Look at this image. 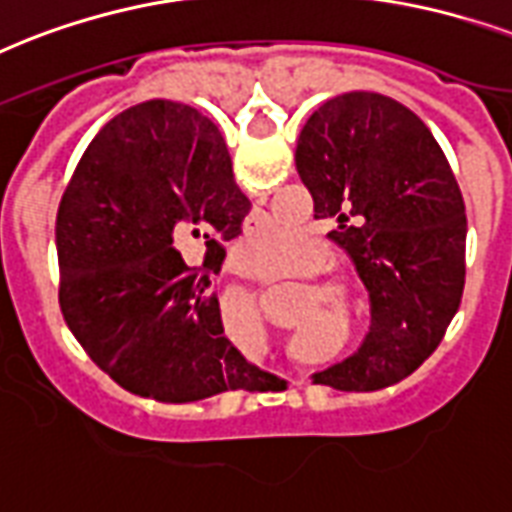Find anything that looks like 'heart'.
I'll return each mask as SVG.
<instances>
[{
    "label": "heart",
    "instance_id": "1",
    "mask_svg": "<svg viewBox=\"0 0 512 512\" xmlns=\"http://www.w3.org/2000/svg\"><path fill=\"white\" fill-rule=\"evenodd\" d=\"M292 239H295V236H292L290 230L273 228L265 230L263 236L257 239V244L263 247V255H271V252H284V249H290ZM327 263H330V252H327L319 241H306V244L298 249L295 271H322ZM308 279H311V284H317L319 292H325L333 306H341L343 300H346V287H343L338 276H330V273H311Z\"/></svg>",
    "mask_w": 512,
    "mask_h": 512
}]
</instances>
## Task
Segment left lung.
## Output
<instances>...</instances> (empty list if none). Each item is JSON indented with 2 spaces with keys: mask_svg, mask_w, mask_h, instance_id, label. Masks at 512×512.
I'll list each match as a JSON object with an SVG mask.
<instances>
[{
  "mask_svg": "<svg viewBox=\"0 0 512 512\" xmlns=\"http://www.w3.org/2000/svg\"><path fill=\"white\" fill-rule=\"evenodd\" d=\"M295 166L314 198V220L370 292L373 325L360 351L314 376L343 392L403 381L446 335L464 290L467 214L435 136L416 112L370 91L314 109ZM265 378L260 389H279Z\"/></svg>",
  "mask_w": 512,
  "mask_h": 512,
  "instance_id": "1",
  "label": "left lung"
}]
</instances>
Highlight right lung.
<instances>
[{
    "mask_svg": "<svg viewBox=\"0 0 512 512\" xmlns=\"http://www.w3.org/2000/svg\"><path fill=\"white\" fill-rule=\"evenodd\" d=\"M228 147L198 109L152 99L112 117L56 217L58 303L85 354L131 395L195 403L271 378L222 330L214 276L249 214ZM204 240V266L178 249Z\"/></svg>",
    "mask_w": 512,
    "mask_h": 512,
    "instance_id": "obj_1",
    "label": "right lung"
}]
</instances>
